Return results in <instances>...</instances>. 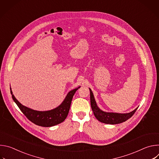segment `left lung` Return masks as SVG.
Instances as JSON below:
<instances>
[{
    "label": "left lung",
    "instance_id": "8db88e82",
    "mask_svg": "<svg viewBox=\"0 0 159 159\" xmlns=\"http://www.w3.org/2000/svg\"><path fill=\"white\" fill-rule=\"evenodd\" d=\"M90 105L94 112V115L98 121L101 123L106 124L116 125L126 121L129 119L137 111L138 108H136L134 111L131 112L126 113V114H120V113L115 112H106L101 111L97 106L96 102L93 96V93L90 89Z\"/></svg>",
    "mask_w": 159,
    "mask_h": 159
}]
</instances>
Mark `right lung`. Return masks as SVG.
<instances>
[{"instance_id": "right-lung-1", "label": "right lung", "mask_w": 159, "mask_h": 159, "mask_svg": "<svg viewBox=\"0 0 159 159\" xmlns=\"http://www.w3.org/2000/svg\"><path fill=\"white\" fill-rule=\"evenodd\" d=\"M79 87L70 91L63 102L58 107L47 111H34L22 105L14 96L12 90H11V93L14 101L30 121L38 126L50 127L62 123L66 119L69 114L73 96Z\"/></svg>"}]
</instances>
